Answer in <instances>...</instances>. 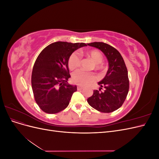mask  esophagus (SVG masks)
<instances>
[{"instance_id": "1", "label": "esophagus", "mask_w": 159, "mask_h": 159, "mask_svg": "<svg viewBox=\"0 0 159 159\" xmlns=\"http://www.w3.org/2000/svg\"><path fill=\"white\" fill-rule=\"evenodd\" d=\"M77 88H78V90H81V89H82L84 88V87H83V86L80 85H78V86H77Z\"/></svg>"}]
</instances>
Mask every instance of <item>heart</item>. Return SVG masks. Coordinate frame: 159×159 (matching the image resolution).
<instances>
[{
    "instance_id": "heart-1",
    "label": "heart",
    "mask_w": 159,
    "mask_h": 159,
    "mask_svg": "<svg viewBox=\"0 0 159 159\" xmlns=\"http://www.w3.org/2000/svg\"><path fill=\"white\" fill-rule=\"evenodd\" d=\"M89 57H90L95 63V68L97 70H102L103 68L101 64L103 61V55L99 50H91L86 52ZM81 64V56L77 52L72 53L68 60V67L71 70H74L80 67ZM72 80L75 83L81 85H89L94 82L96 80L95 75L93 73L86 72L83 70H78L75 71L72 75Z\"/></svg>"
}]
</instances>
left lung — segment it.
<instances>
[{
  "mask_svg": "<svg viewBox=\"0 0 159 159\" xmlns=\"http://www.w3.org/2000/svg\"><path fill=\"white\" fill-rule=\"evenodd\" d=\"M88 46L99 49L106 56L109 69L105 78L98 82L99 90L88 99L90 106L102 113H111L122 106L129 89L128 71L118 50L104 42H91Z\"/></svg>",
  "mask_w": 159,
  "mask_h": 159,
  "instance_id": "left-lung-1",
  "label": "left lung"
}]
</instances>
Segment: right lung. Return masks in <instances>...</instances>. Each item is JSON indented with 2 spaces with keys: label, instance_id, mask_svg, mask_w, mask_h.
I'll return each mask as SVG.
<instances>
[{
  "label": "right lung",
  "instance_id": "obj_1",
  "mask_svg": "<svg viewBox=\"0 0 159 159\" xmlns=\"http://www.w3.org/2000/svg\"><path fill=\"white\" fill-rule=\"evenodd\" d=\"M85 43L56 42L38 55L32 73V88L36 103L46 113L60 112L68 106L76 85L69 84L68 60Z\"/></svg>",
  "mask_w": 159,
  "mask_h": 159
}]
</instances>
